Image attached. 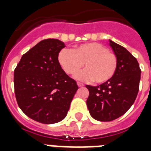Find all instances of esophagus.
I'll return each mask as SVG.
<instances>
[{
	"instance_id": "obj_1",
	"label": "esophagus",
	"mask_w": 151,
	"mask_h": 151,
	"mask_svg": "<svg viewBox=\"0 0 151 151\" xmlns=\"http://www.w3.org/2000/svg\"><path fill=\"white\" fill-rule=\"evenodd\" d=\"M77 84H78V85L79 86V87H83V86H85V85H84L83 83L79 82V81H78V82H77Z\"/></svg>"
}]
</instances>
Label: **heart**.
<instances>
[{
  "label": "heart",
  "instance_id": "obj_1",
  "mask_svg": "<svg viewBox=\"0 0 151 151\" xmlns=\"http://www.w3.org/2000/svg\"><path fill=\"white\" fill-rule=\"evenodd\" d=\"M59 64L67 74H72L81 68L85 70L75 74L76 78L82 81L92 80L96 84H103L110 80L117 68V55L110 52L100 43H87L59 52Z\"/></svg>",
  "mask_w": 151,
  "mask_h": 151
}]
</instances>
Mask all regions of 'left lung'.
Wrapping results in <instances>:
<instances>
[{
  "label": "left lung",
  "instance_id": "obj_1",
  "mask_svg": "<svg viewBox=\"0 0 151 151\" xmlns=\"http://www.w3.org/2000/svg\"><path fill=\"white\" fill-rule=\"evenodd\" d=\"M117 58V68L113 78L98 86L86 85L89 96L87 106L94 119L110 122L124 114L136 99L141 70L137 59L118 44L110 40Z\"/></svg>",
  "mask_w": 151,
  "mask_h": 151
}]
</instances>
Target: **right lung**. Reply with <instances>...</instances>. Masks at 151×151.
I'll return each mask as SVG.
<instances>
[{"label":"right lung","instance_id":"obj_1","mask_svg":"<svg viewBox=\"0 0 151 151\" xmlns=\"http://www.w3.org/2000/svg\"><path fill=\"white\" fill-rule=\"evenodd\" d=\"M58 39H45L25 53L14 71L16 101L25 114L42 124L61 122L67 114L77 83L62 69Z\"/></svg>","mask_w":151,"mask_h":151}]
</instances>
